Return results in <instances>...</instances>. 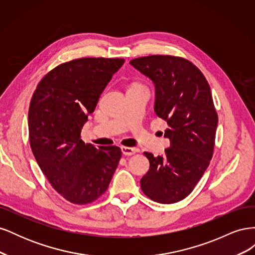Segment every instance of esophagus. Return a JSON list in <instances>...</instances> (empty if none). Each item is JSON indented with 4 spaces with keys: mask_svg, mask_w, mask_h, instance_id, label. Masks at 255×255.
I'll return each instance as SVG.
<instances>
[{
    "mask_svg": "<svg viewBox=\"0 0 255 255\" xmlns=\"http://www.w3.org/2000/svg\"><path fill=\"white\" fill-rule=\"evenodd\" d=\"M121 151L123 154H125V155H134V154H136L138 152V149L129 148V146H122Z\"/></svg>",
    "mask_w": 255,
    "mask_h": 255,
    "instance_id": "34e87169",
    "label": "esophagus"
}]
</instances>
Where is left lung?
Returning <instances> with one entry per match:
<instances>
[{
	"mask_svg": "<svg viewBox=\"0 0 255 255\" xmlns=\"http://www.w3.org/2000/svg\"><path fill=\"white\" fill-rule=\"evenodd\" d=\"M155 84L154 111L167 121L165 136L170 146L165 156L154 157L142 176L143 194L158 203L179 202L194 190L213 157L218 115L210 85L188 59L172 55H150L129 61Z\"/></svg>",
	"mask_w": 255,
	"mask_h": 255,
	"instance_id": "left-lung-1",
	"label": "left lung"
}]
</instances>
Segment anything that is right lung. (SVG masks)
I'll use <instances>...</instances> for the list:
<instances>
[{
    "mask_svg": "<svg viewBox=\"0 0 255 255\" xmlns=\"http://www.w3.org/2000/svg\"><path fill=\"white\" fill-rule=\"evenodd\" d=\"M123 58L83 57L56 66L38 83L28 109L29 144L52 187L85 205L109 188L121 158L116 145L85 143L81 132Z\"/></svg>",
    "mask_w": 255,
    "mask_h": 255,
    "instance_id": "right-lung-1",
    "label": "right lung"
}]
</instances>
